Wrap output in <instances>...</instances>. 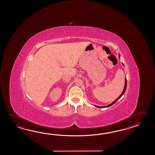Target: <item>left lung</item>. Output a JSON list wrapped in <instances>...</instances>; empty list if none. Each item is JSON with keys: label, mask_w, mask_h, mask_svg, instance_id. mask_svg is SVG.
<instances>
[{"label": "left lung", "mask_w": 155, "mask_h": 155, "mask_svg": "<svg viewBox=\"0 0 155 155\" xmlns=\"http://www.w3.org/2000/svg\"><path fill=\"white\" fill-rule=\"evenodd\" d=\"M119 56H120V55H119ZM123 65H124V64H123ZM126 87H127V80H126V78H125V86H124V90H123V91H122V94L120 95L119 96V97L117 98V99H116V100H115L114 102H112L111 104H110V105H108L107 106H95L96 107H98L99 108H105V107H110V106H112V105H114L115 103L119 99H120L121 97V96H122L124 94V93L125 92L126 89Z\"/></svg>", "instance_id": "obj_1"}]
</instances>
